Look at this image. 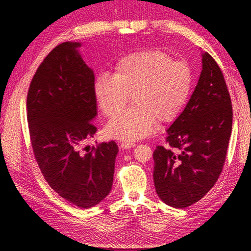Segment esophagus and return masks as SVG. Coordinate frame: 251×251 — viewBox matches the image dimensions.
Returning a JSON list of instances; mask_svg holds the SVG:
<instances>
[{"instance_id": "esophagus-1", "label": "esophagus", "mask_w": 251, "mask_h": 251, "mask_svg": "<svg viewBox=\"0 0 251 251\" xmlns=\"http://www.w3.org/2000/svg\"><path fill=\"white\" fill-rule=\"evenodd\" d=\"M132 147H135V142L132 141H122L121 142V148L122 149H130Z\"/></svg>"}]
</instances>
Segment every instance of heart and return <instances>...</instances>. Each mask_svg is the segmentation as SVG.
<instances>
[{"mask_svg": "<svg viewBox=\"0 0 251 251\" xmlns=\"http://www.w3.org/2000/svg\"><path fill=\"white\" fill-rule=\"evenodd\" d=\"M193 74L188 62L174 60L162 50L131 52L117 59L112 76L100 74L94 96L100 111L113 117L132 96L134 107L114 117L106 132L116 139L134 141L153 134L159 123H170L188 103Z\"/></svg>", "mask_w": 251, "mask_h": 251, "instance_id": "obj_1", "label": "heart"}]
</instances>
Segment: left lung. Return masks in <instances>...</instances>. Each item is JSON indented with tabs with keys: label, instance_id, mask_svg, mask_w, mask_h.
Wrapping results in <instances>:
<instances>
[{
	"label": "left lung",
	"instance_id": "left-lung-1",
	"mask_svg": "<svg viewBox=\"0 0 251 251\" xmlns=\"http://www.w3.org/2000/svg\"><path fill=\"white\" fill-rule=\"evenodd\" d=\"M188 104L167 129V148L153 152V180L165 204L185 208L215 185L232 131L231 97L221 69L208 52Z\"/></svg>",
	"mask_w": 251,
	"mask_h": 251
}]
</instances>
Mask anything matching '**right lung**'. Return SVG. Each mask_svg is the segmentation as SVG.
<instances>
[{"label":"right lung","instance_id":"right-lung-1","mask_svg":"<svg viewBox=\"0 0 251 251\" xmlns=\"http://www.w3.org/2000/svg\"><path fill=\"white\" fill-rule=\"evenodd\" d=\"M56 46L32 78L26 97V119L32 149L47 183L62 199L79 208L104 200L113 183L119 152L112 140L85 147L97 131L95 75L77 47Z\"/></svg>","mask_w":251,"mask_h":251}]
</instances>
